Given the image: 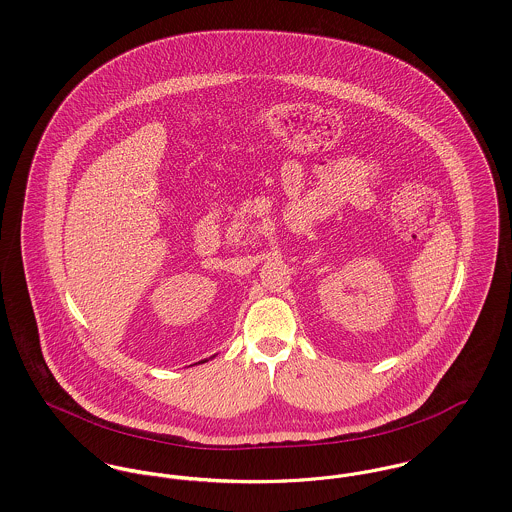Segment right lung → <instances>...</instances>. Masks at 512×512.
Instances as JSON below:
<instances>
[{
	"label": "right lung",
	"mask_w": 512,
	"mask_h": 512,
	"mask_svg": "<svg viewBox=\"0 0 512 512\" xmlns=\"http://www.w3.org/2000/svg\"><path fill=\"white\" fill-rule=\"evenodd\" d=\"M203 363H207V361H203Z\"/></svg>",
	"instance_id": "right-lung-1"
}]
</instances>
